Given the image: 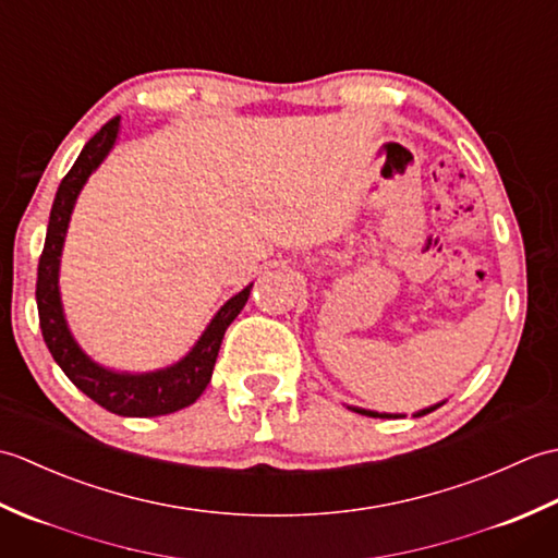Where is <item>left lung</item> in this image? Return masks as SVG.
<instances>
[{"label":"left lung","instance_id":"8db88e82","mask_svg":"<svg viewBox=\"0 0 558 558\" xmlns=\"http://www.w3.org/2000/svg\"><path fill=\"white\" fill-rule=\"evenodd\" d=\"M446 402V400H444ZM444 402H438V405H432V408H424L420 412H414V417H422V414H429L434 412L436 408H441ZM352 412H360V414H366V417H381V420H398V417H405V414H390V412H374V410H362V408H350Z\"/></svg>","mask_w":558,"mask_h":558}]
</instances>
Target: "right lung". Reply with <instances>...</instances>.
<instances>
[{
	"label": "right lung",
	"mask_w": 558,
	"mask_h": 558,
	"mask_svg": "<svg viewBox=\"0 0 558 558\" xmlns=\"http://www.w3.org/2000/svg\"><path fill=\"white\" fill-rule=\"evenodd\" d=\"M117 134H120V117L110 120L83 146L74 168L66 172L62 184L57 189L38 264L35 300H38L45 345L50 350L54 362L62 366V372L69 376L71 384L83 390L90 400H96L100 408L122 414V417H158V414H170L189 408L204 393L206 386L210 384L213 366H216L225 330L234 322L236 314L244 310L252 286H246L242 292H236L234 298L225 302L218 314L210 318L204 336L186 352V357L172 366H165V369L148 374L114 372L93 362L78 348V342L66 326L62 298H59V258H62L71 210H74L81 189L88 182V177L96 172L98 165L108 158Z\"/></svg>",
	"instance_id": "1"
}]
</instances>
